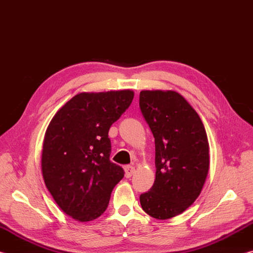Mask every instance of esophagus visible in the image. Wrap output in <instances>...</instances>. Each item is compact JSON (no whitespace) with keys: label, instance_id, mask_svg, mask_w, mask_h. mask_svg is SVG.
I'll return each mask as SVG.
<instances>
[{"label":"esophagus","instance_id":"34e87169","mask_svg":"<svg viewBox=\"0 0 253 253\" xmlns=\"http://www.w3.org/2000/svg\"><path fill=\"white\" fill-rule=\"evenodd\" d=\"M125 169V175H126L127 178L131 177L135 173V168H134V166H131V165L125 166V169Z\"/></svg>","mask_w":253,"mask_h":253}]
</instances>
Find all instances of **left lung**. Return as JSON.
Listing matches in <instances>:
<instances>
[{
	"mask_svg": "<svg viewBox=\"0 0 253 253\" xmlns=\"http://www.w3.org/2000/svg\"><path fill=\"white\" fill-rule=\"evenodd\" d=\"M139 107L155 138V182L139 196L148 215L168 220L183 213L202 191L210 146L202 121L174 90H142Z\"/></svg>",
	"mask_w": 253,
	"mask_h": 253,
	"instance_id": "8db88e82",
	"label": "left lung"
}]
</instances>
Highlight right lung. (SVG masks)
Here are the masks:
<instances>
[{
  "instance_id": "1",
  "label": "right lung",
  "mask_w": 253,
  "mask_h": 253,
  "mask_svg": "<svg viewBox=\"0 0 253 253\" xmlns=\"http://www.w3.org/2000/svg\"><path fill=\"white\" fill-rule=\"evenodd\" d=\"M134 91L80 92L46 128L41 169L45 186L67 215L96 220L108 207L124 169L110 162V126L130 106Z\"/></svg>"
}]
</instances>
